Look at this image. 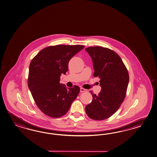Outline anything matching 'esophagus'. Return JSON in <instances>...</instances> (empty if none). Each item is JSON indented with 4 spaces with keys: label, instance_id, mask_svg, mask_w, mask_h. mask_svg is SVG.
<instances>
[{
    "label": "esophagus",
    "instance_id": "obj_1",
    "mask_svg": "<svg viewBox=\"0 0 157 157\" xmlns=\"http://www.w3.org/2000/svg\"><path fill=\"white\" fill-rule=\"evenodd\" d=\"M80 91L81 92H85V91H87V90L84 89V88H80Z\"/></svg>",
    "mask_w": 157,
    "mask_h": 157
}]
</instances>
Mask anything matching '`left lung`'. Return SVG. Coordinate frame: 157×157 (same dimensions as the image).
<instances>
[{"instance_id": "left-lung-1", "label": "left lung", "mask_w": 157, "mask_h": 157, "mask_svg": "<svg viewBox=\"0 0 157 157\" xmlns=\"http://www.w3.org/2000/svg\"><path fill=\"white\" fill-rule=\"evenodd\" d=\"M85 50L91 56L94 77L100 78L102 88L98 95L90 91L93 100L85 107V111L93 120H105L115 113L124 101L129 74L121 57L113 50L101 46L89 47Z\"/></svg>"}]
</instances>
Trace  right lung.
Instances as JSON below:
<instances>
[{"label":"right lung","mask_w":157,"mask_h":157,"mask_svg":"<svg viewBox=\"0 0 157 157\" xmlns=\"http://www.w3.org/2000/svg\"><path fill=\"white\" fill-rule=\"evenodd\" d=\"M84 47L79 44L48 46L30 63L28 87L36 106L48 117L64 115L78 94V86L67 88L60 83V77L68 71L70 59Z\"/></svg>","instance_id":"1"}]
</instances>
